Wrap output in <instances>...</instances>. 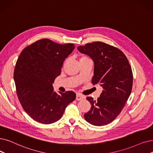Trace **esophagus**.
<instances>
[{
  "label": "esophagus",
  "instance_id": "esophagus-1",
  "mask_svg": "<svg viewBox=\"0 0 153 153\" xmlns=\"http://www.w3.org/2000/svg\"><path fill=\"white\" fill-rule=\"evenodd\" d=\"M85 98V97L80 94H76V100L77 101H81V100H82V99H84Z\"/></svg>",
  "mask_w": 153,
  "mask_h": 153
}]
</instances>
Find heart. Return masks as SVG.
I'll use <instances>...</instances> for the list:
<instances>
[{
	"label": "heart",
	"instance_id": "b5f03b06",
	"mask_svg": "<svg viewBox=\"0 0 153 153\" xmlns=\"http://www.w3.org/2000/svg\"><path fill=\"white\" fill-rule=\"evenodd\" d=\"M89 59V57L88 56H83L81 57L80 60H82V59Z\"/></svg>",
	"mask_w": 153,
	"mask_h": 153
}]
</instances>
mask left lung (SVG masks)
<instances>
[{
  "mask_svg": "<svg viewBox=\"0 0 153 153\" xmlns=\"http://www.w3.org/2000/svg\"><path fill=\"white\" fill-rule=\"evenodd\" d=\"M77 49L94 61L92 83L100 84L103 88L97 100L86 98L91 108L84 115V119L92 125H106L120 114L131 94L133 82L131 67L120 49L104 42L88 43Z\"/></svg>",
  "mask_w": 153,
  "mask_h": 153,
  "instance_id": "left-lung-1",
  "label": "left lung"
}]
</instances>
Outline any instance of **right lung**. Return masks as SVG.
<instances>
[{
	"label": "right lung",
	"mask_w": 153,
	"mask_h": 153,
	"mask_svg": "<svg viewBox=\"0 0 153 153\" xmlns=\"http://www.w3.org/2000/svg\"><path fill=\"white\" fill-rule=\"evenodd\" d=\"M74 48L73 44H59L43 39L21 52L14 72L16 92L22 108L34 120L44 124L55 123L75 100L73 91L57 93L52 86L65 59Z\"/></svg>",
	"instance_id": "add662e5"
}]
</instances>
